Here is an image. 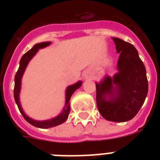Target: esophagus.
<instances>
[{
  "label": "esophagus",
  "instance_id": "obj_1",
  "mask_svg": "<svg viewBox=\"0 0 160 160\" xmlns=\"http://www.w3.org/2000/svg\"><path fill=\"white\" fill-rule=\"evenodd\" d=\"M83 76L85 78V80H91L92 79V75H90V73L89 71H85L84 74H83Z\"/></svg>",
  "mask_w": 160,
  "mask_h": 160
}]
</instances>
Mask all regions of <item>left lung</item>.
Returning a JSON list of instances; mask_svg holds the SVG:
<instances>
[{"mask_svg": "<svg viewBox=\"0 0 160 160\" xmlns=\"http://www.w3.org/2000/svg\"><path fill=\"white\" fill-rule=\"evenodd\" d=\"M117 53L118 73L96 83V103L106 120L125 122L134 118L148 94V80L144 63L133 45L113 37Z\"/></svg>", "mask_w": 160, "mask_h": 160, "instance_id": "8db88e82", "label": "left lung"}]
</instances>
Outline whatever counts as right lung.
Wrapping results in <instances>:
<instances>
[{
  "instance_id": "obj_1",
  "label": "right lung",
  "mask_w": 160,
  "mask_h": 160,
  "mask_svg": "<svg viewBox=\"0 0 160 160\" xmlns=\"http://www.w3.org/2000/svg\"><path fill=\"white\" fill-rule=\"evenodd\" d=\"M51 42L47 41V42H41V43H38L35 45L29 51H27L25 55L21 57V60H20V66L17 70V72L15 76V87H14V98L16 100V103L18 109L21 112V114H22V116L24 117V119H26V121L30 123L31 125H33L37 128H41V129H47V128H51V127L57 126L59 124H63L64 122L67 119L69 114H70V100L71 95H73V93L75 92V90L79 89L82 85L81 81H78L77 83H75L74 85H70L66 88V91H65V105L64 107V109L61 111L60 114H58L57 116H55V118H52L51 119H47V120H42V121H38V120H35V119H31L30 117H28L25 114V112L23 111V109L21 108V102H20V91H21V78L23 76V74L26 70V68L28 65V63L30 62V60L33 58V56L37 53V51L40 49L45 48L46 46H48L49 45H51Z\"/></svg>"
}]
</instances>
